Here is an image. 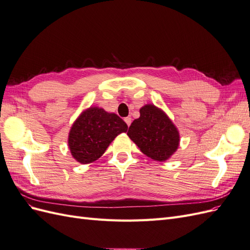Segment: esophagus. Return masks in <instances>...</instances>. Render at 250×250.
Returning a JSON list of instances; mask_svg holds the SVG:
<instances>
[{
	"instance_id": "34e87169",
	"label": "esophagus",
	"mask_w": 250,
	"mask_h": 250,
	"mask_svg": "<svg viewBox=\"0 0 250 250\" xmlns=\"http://www.w3.org/2000/svg\"><path fill=\"white\" fill-rule=\"evenodd\" d=\"M124 121H125L126 124H127L128 126H130V124H131V122H132V119H131L130 117H127V118L124 119Z\"/></svg>"
}]
</instances>
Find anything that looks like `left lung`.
<instances>
[{"label":"left lung","mask_w":250,"mask_h":250,"mask_svg":"<svg viewBox=\"0 0 250 250\" xmlns=\"http://www.w3.org/2000/svg\"><path fill=\"white\" fill-rule=\"evenodd\" d=\"M127 135L142 152L157 162H165L179 145V132L166 113L153 104L140 109V118L131 123Z\"/></svg>","instance_id":"obj_1"}]
</instances>
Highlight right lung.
<instances>
[{
	"label": "right lung",
	"mask_w": 250,
	"mask_h": 250,
	"mask_svg": "<svg viewBox=\"0 0 250 250\" xmlns=\"http://www.w3.org/2000/svg\"><path fill=\"white\" fill-rule=\"evenodd\" d=\"M127 124L116 113L89 107L75 121L69 133V148L80 164L97 161L117 135L126 132Z\"/></svg>",
	"instance_id": "obj_1"
}]
</instances>
